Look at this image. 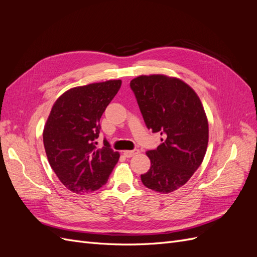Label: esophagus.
<instances>
[{"instance_id":"esophagus-1","label":"esophagus","mask_w":257,"mask_h":257,"mask_svg":"<svg viewBox=\"0 0 257 257\" xmlns=\"http://www.w3.org/2000/svg\"><path fill=\"white\" fill-rule=\"evenodd\" d=\"M139 153V150L138 149H134V150H125V151H123V154L125 155L126 158H132V157H134V155H136V154H138Z\"/></svg>"}]
</instances>
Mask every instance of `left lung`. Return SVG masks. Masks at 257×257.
Segmentation results:
<instances>
[{"instance_id": "obj_1", "label": "left lung", "mask_w": 257, "mask_h": 257, "mask_svg": "<svg viewBox=\"0 0 257 257\" xmlns=\"http://www.w3.org/2000/svg\"><path fill=\"white\" fill-rule=\"evenodd\" d=\"M145 123L160 132L162 144L147 151L151 167L142 175L145 186L170 193L190 180L207 151L209 127L205 109L188 83L166 75H142L131 81Z\"/></svg>"}]
</instances>
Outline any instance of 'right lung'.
Segmentation results:
<instances>
[{
  "mask_svg": "<svg viewBox=\"0 0 257 257\" xmlns=\"http://www.w3.org/2000/svg\"><path fill=\"white\" fill-rule=\"evenodd\" d=\"M107 80L67 90L54 102L43 132L47 159L59 180L76 194L90 193L106 184L119 161L109 143L97 148L99 120L121 88Z\"/></svg>",
  "mask_w": 257,
  "mask_h": 257,
  "instance_id": "right-lung-1",
  "label": "right lung"
}]
</instances>
